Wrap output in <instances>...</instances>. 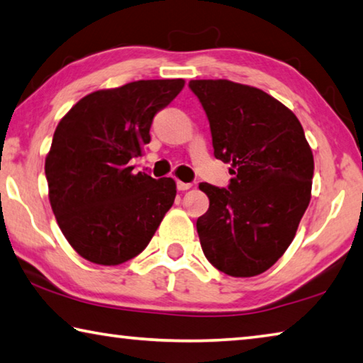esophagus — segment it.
I'll return each instance as SVG.
<instances>
[{"instance_id":"34e87169","label":"esophagus","mask_w":363,"mask_h":363,"mask_svg":"<svg viewBox=\"0 0 363 363\" xmlns=\"http://www.w3.org/2000/svg\"><path fill=\"white\" fill-rule=\"evenodd\" d=\"M176 186H177V190H181V192H184V190H189L190 187H192V184H190V182L177 181V182H176Z\"/></svg>"}]
</instances>
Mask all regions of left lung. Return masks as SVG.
Here are the masks:
<instances>
[{"mask_svg":"<svg viewBox=\"0 0 363 363\" xmlns=\"http://www.w3.org/2000/svg\"><path fill=\"white\" fill-rule=\"evenodd\" d=\"M211 128L214 157L229 163L227 189L208 182L210 199L196 219L201 250L232 277H255L290 247L311 201L314 157L290 108L253 86L192 79Z\"/></svg>","mask_w":363,"mask_h":363,"instance_id":"1","label":"left lung"}]
</instances>
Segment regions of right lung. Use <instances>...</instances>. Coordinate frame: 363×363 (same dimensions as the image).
<instances>
[{
  "instance_id": "right-lung-1",
  "label": "right lung",
  "mask_w": 363,
  "mask_h": 363,
  "mask_svg": "<svg viewBox=\"0 0 363 363\" xmlns=\"http://www.w3.org/2000/svg\"><path fill=\"white\" fill-rule=\"evenodd\" d=\"M184 79H139L79 99L59 121L45 163L49 201L67 242L101 266L133 259L174 203L176 182L133 174L153 116Z\"/></svg>"
}]
</instances>
